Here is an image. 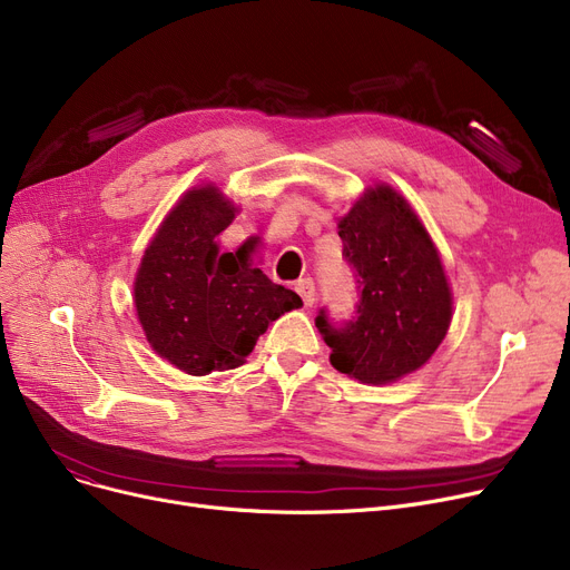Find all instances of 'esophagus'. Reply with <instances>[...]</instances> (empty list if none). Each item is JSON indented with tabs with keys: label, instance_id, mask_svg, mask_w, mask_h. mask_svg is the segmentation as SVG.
<instances>
[{
	"label": "esophagus",
	"instance_id": "obj_1",
	"mask_svg": "<svg viewBox=\"0 0 570 570\" xmlns=\"http://www.w3.org/2000/svg\"><path fill=\"white\" fill-rule=\"evenodd\" d=\"M295 291H297V295L303 297V303H305L307 307H312V305L316 303V286H314V282H312L309 277L297 279V282H295Z\"/></svg>",
	"mask_w": 570,
	"mask_h": 570
}]
</instances>
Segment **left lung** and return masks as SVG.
I'll return each mask as SVG.
<instances>
[{"label":"left lung","instance_id":"1","mask_svg":"<svg viewBox=\"0 0 570 570\" xmlns=\"http://www.w3.org/2000/svg\"><path fill=\"white\" fill-rule=\"evenodd\" d=\"M342 258L357 284L355 316L325 307L316 327L331 365L363 383H391L430 361L451 325V288L413 209L391 187L370 189L340 222Z\"/></svg>","mask_w":570,"mask_h":570}]
</instances>
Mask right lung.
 <instances>
[{
    "mask_svg": "<svg viewBox=\"0 0 570 570\" xmlns=\"http://www.w3.org/2000/svg\"><path fill=\"white\" fill-rule=\"evenodd\" d=\"M233 217L215 187L189 191L147 247L134 286L147 342L194 376L239 367L269 323L303 307L243 252L219 254L215 239Z\"/></svg>",
    "mask_w": 570,
    "mask_h": 570,
    "instance_id": "obj_1",
    "label": "right lung"
}]
</instances>
